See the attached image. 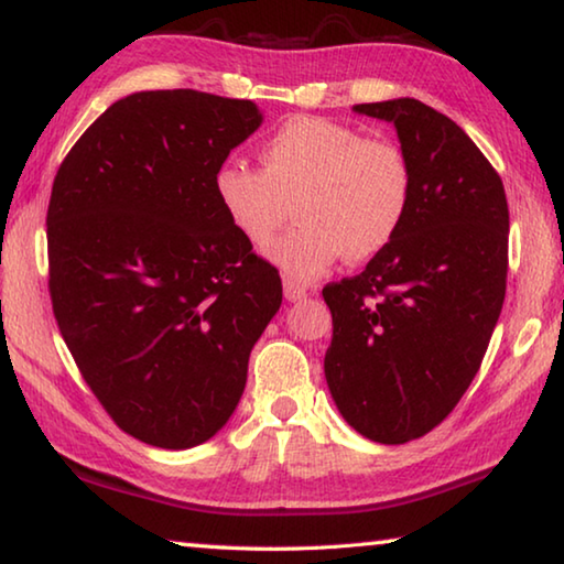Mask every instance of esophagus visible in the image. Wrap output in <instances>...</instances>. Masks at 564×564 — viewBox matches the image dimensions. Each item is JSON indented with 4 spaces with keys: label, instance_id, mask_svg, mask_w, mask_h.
Listing matches in <instances>:
<instances>
[{
    "label": "esophagus",
    "instance_id": "obj_1",
    "mask_svg": "<svg viewBox=\"0 0 564 564\" xmlns=\"http://www.w3.org/2000/svg\"><path fill=\"white\" fill-rule=\"evenodd\" d=\"M283 293H285V299H289V301H301V299H305V295H308V289H305V285L299 283V281L285 279L283 281Z\"/></svg>",
    "mask_w": 564,
    "mask_h": 564
}]
</instances>
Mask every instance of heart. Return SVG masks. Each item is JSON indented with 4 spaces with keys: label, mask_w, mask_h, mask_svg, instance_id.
I'll return each mask as SVG.
<instances>
[{
    "label": "heart",
    "mask_w": 564,
    "mask_h": 564,
    "mask_svg": "<svg viewBox=\"0 0 564 564\" xmlns=\"http://www.w3.org/2000/svg\"><path fill=\"white\" fill-rule=\"evenodd\" d=\"M259 159L261 171L224 164L214 194L253 251H269L293 202L299 224L273 251L289 279H318L343 253L373 259L405 224L413 171L390 141L333 119L291 117L263 141Z\"/></svg>",
    "instance_id": "b5f03b06"
}]
</instances>
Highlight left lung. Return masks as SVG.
Masks as SVG:
<instances>
[{
	"label": "left lung",
	"instance_id": "1",
	"mask_svg": "<svg viewBox=\"0 0 564 564\" xmlns=\"http://www.w3.org/2000/svg\"><path fill=\"white\" fill-rule=\"evenodd\" d=\"M352 111L393 123L413 198L366 271L323 289V370L352 431L400 445L443 423L480 370L505 301L510 212L498 171L445 113L408 97Z\"/></svg>",
	"mask_w": 564,
	"mask_h": 564
}]
</instances>
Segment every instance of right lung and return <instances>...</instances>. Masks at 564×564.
Here are the masks:
<instances>
[{"mask_svg":"<svg viewBox=\"0 0 564 564\" xmlns=\"http://www.w3.org/2000/svg\"><path fill=\"white\" fill-rule=\"evenodd\" d=\"M248 99L137 91L56 171L46 246L54 318L123 433L186 451L243 395L248 356L281 308V275L228 224L214 176L261 127Z\"/></svg>","mask_w":564,"mask_h":564,"instance_id":"add662e5","label":"right lung"}]
</instances>
